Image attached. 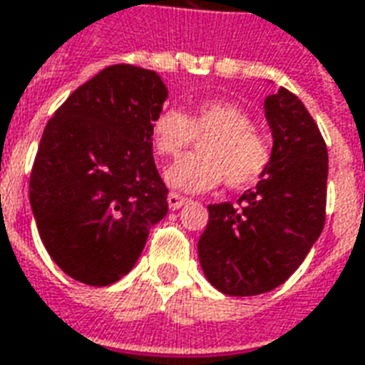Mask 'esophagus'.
I'll list each match as a JSON object with an SVG mask.
<instances>
[{"label":"esophagus","instance_id":"obj_1","mask_svg":"<svg viewBox=\"0 0 365 365\" xmlns=\"http://www.w3.org/2000/svg\"><path fill=\"white\" fill-rule=\"evenodd\" d=\"M166 201H168V207H170V210H178V208H182L183 205H187V199L178 193H168Z\"/></svg>","mask_w":365,"mask_h":365}]
</instances>
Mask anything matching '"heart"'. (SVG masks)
Masks as SVG:
<instances>
[{
  "label": "heart",
  "instance_id": "heart-1",
  "mask_svg": "<svg viewBox=\"0 0 365 365\" xmlns=\"http://www.w3.org/2000/svg\"><path fill=\"white\" fill-rule=\"evenodd\" d=\"M153 145L160 157H180L195 139H205L199 155L183 157L164 172L170 187L201 193L222 180L227 187H245L262 176L272 147L266 135L255 130L249 113L227 101H207L185 115L164 108L151 126Z\"/></svg>",
  "mask_w": 365,
  "mask_h": 365
}]
</instances>
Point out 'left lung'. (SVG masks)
<instances>
[{
	"mask_svg": "<svg viewBox=\"0 0 365 365\" xmlns=\"http://www.w3.org/2000/svg\"><path fill=\"white\" fill-rule=\"evenodd\" d=\"M274 147L257 187L237 205L208 207L197 250L207 279L224 294L255 297L293 275L325 224L327 147L299 97L279 88L264 101Z\"/></svg>",
	"mask_w": 365,
	"mask_h": 365,
	"instance_id": "obj_1",
	"label": "left lung"
}]
</instances>
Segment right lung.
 I'll use <instances>...</instances> for the list:
<instances>
[{"label":"right lung","mask_w":365,"mask_h":365,"mask_svg":"<svg viewBox=\"0 0 365 365\" xmlns=\"http://www.w3.org/2000/svg\"><path fill=\"white\" fill-rule=\"evenodd\" d=\"M168 90L155 71L113 65L47 122L30 174L41 243L66 275L105 287L138 262L168 212L151 126Z\"/></svg>","instance_id":"add662e5"}]
</instances>
